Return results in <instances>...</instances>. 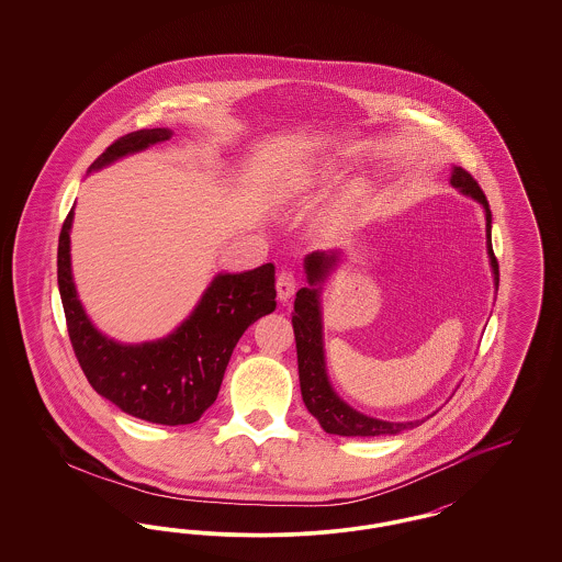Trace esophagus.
Listing matches in <instances>:
<instances>
[{
	"instance_id": "obj_1",
	"label": "esophagus",
	"mask_w": 562,
	"mask_h": 562,
	"mask_svg": "<svg viewBox=\"0 0 562 562\" xmlns=\"http://www.w3.org/2000/svg\"><path fill=\"white\" fill-rule=\"evenodd\" d=\"M296 289V278H294L293 271L289 269H282L276 278V291H278V299L280 301H289L294 294Z\"/></svg>"
}]
</instances>
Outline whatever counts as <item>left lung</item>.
<instances>
[{"mask_svg":"<svg viewBox=\"0 0 562 562\" xmlns=\"http://www.w3.org/2000/svg\"><path fill=\"white\" fill-rule=\"evenodd\" d=\"M451 186L459 189V193L476 200L484 209L486 218V255L488 266L493 271L495 289L499 286V266L493 255L491 244V209L488 202L479 188V183L472 179L470 172H465L461 166H453L451 170ZM341 250L322 252L316 250L305 257L303 268L307 276V286L299 289L294 299L293 328L294 341H296V362H299V383H301V396L307 406V411L318 419L322 429L326 434L335 436H392L401 434L404 429L415 428L422 422H385L371 415H364L349 406L335 387L330 385V379L326 373V358H324V337H322V284L328 280V276L341 266Z\"/></svg>","mask_w":562,"mask_h":562,"instance_id":"8db88e82","label":"left lung"}]
</instances>
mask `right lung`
Masks as SVG:
<instances>
[{"instance_id": "right-lung-1", "label": "right lung", "mask_w": 562, "mask_h": 562, "mask_svg": "<svg viewBox=\"0 0 562 562\" xmlns=\"http://www.w3.org/2000/svg\"><path fill=\"white\" fill-rule=\"evenodd\" d=\"M172 136L168 128L136 131L117 138L92 161L88 175ZM71 223L58 236V291L67 330L81 371L97 394L136 419L160 426L198 422L216 401L232 351L244 330L276 310V268L216 273L198 305L170 335L120 344L88 318L71 273Z\"/></svg>"}]
</instances>
